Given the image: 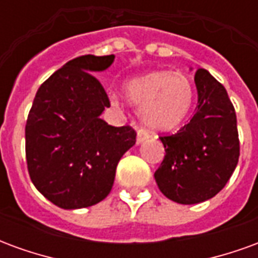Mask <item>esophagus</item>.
<instances>
[{
  "instance_id": "esophagus-1",
  "label": "esophagus",
  "mask_w": 258,
  "mask_h": 258,
  "mask_svg": "<svg viewBox=\"0 0 258 258\" xmlns=\"http://www.w3.org/2000/svg\"><path fill=\"white\" fill-rule=\"evenodd\" d=\"M149 138V135L148 133H145L144 130H138L137 131V144H142L144 141H146Z\"/></svg>"
}]
</instances>
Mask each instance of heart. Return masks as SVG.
Wrapping results in <instances>:
<instances>
[{
    "mask_svg": "<svg viewBox=\"0 0 258 258\" xmlns=\"http://www.w3.org/2000/svg\"><path fill=\"white\" fill-rule=\"evenodd\" d=\"M125 99L140 107V118L155 133L173 131L188 117L194 87L181 72H152L124 84Z\"/></svg>",
    "mask_w": 258,
    "mask_h": 258,
    "instance_id": "heart-1",
    "label": "heart"
}]
</instances>
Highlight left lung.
<instances>
[{"mask_svg":"<svg viewBox=\"0 0 258 258\" xmlns=\"http://www.w3.org/2000/svg\"><path fill=\"white\" fill-rule=\"evenodd\" d=\"M198 106L177 134L160 137L166 156L155 173L162 194L181 205L211 199L239 160L236 114L227 90L205 69L195 73Z\"/></svg>","mask_w":258,"mask_h":258,"instance_id":"1","label":"left lung"}]
</instances>
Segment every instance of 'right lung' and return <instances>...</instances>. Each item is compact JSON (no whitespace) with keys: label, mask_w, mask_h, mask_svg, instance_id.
Listing matches in <instances>:
<instances>
[{"label":"right lung","mask_w":258,"mask_h":258,"mask_svg":"<svg viewBox=\"0 0 258 258\" xmlns=\"http://www.w3.org/2000/svg\"><path fill=\"white\" fill-rule=\"evenodd\" d=\"M114 55L69 60L41 84L26 123V160L31 182L64 210L90 207L112 190L120 159L135 145L128 125L101 118L110 102L94 77Z\"/></svg>","instance_id":"1"}]
</instances>
